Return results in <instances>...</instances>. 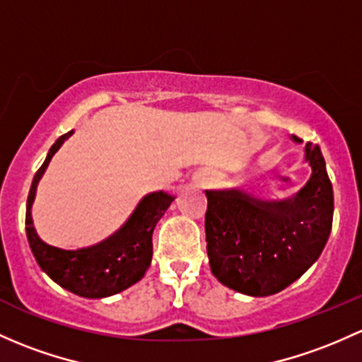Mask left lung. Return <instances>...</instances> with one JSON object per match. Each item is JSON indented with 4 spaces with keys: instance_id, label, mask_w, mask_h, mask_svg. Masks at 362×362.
Instances as JSON below:
<instances>
[{
    "instance_id": "left-lung-1",
    "label": "left lung",
    "mask_w": 362,
    "mask_h": 362,
    "mask_svg": "<svg viewBox=\"0 0 362 362\" xmlns=\"http://www.w3.org/2000/svg\"><path fill=\"white\" fill-rule=\"evenodd\" d=\"M305 161L312 168L309 182L288 199H260L238 187L206 191L208 258L213 276L227 288L274 295L321 257L332 232L333 187L321 149L310 142Z\"/></svg>"
}]
</instances>
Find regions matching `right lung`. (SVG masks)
Instances as JSON below:
<instances>
[{"label": "right lung", "instance_id": "right-lung-1", "mask_svg": "<svg viewBox=\"0 0 362 362\" xmlns=\"http://www.w3.org/2000/svg\"><path fill=\"white\" fill-rule=\"evenodd\" d=\"M72 133L74 132L57 139L41 168L34 175L25 206V234L41 271L47 272L59 286L83 298H105L139 283L147 272L152 260V232L173 203L175 196L163 191L144 196L130 218L107 239L93 246L62 250L47 245L34 229L30 208L45 170Z\"/></svg>", "mask_w": 362, "mask_h": 362}]
</instances>
